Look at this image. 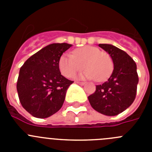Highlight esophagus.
I'll use <instances>...</instances> for the list:
<instances>
[{
	"instance_id": "1",
	"label": "esophagus",
	"mask_w": 152,
	"mask_h": 152,
	"mask_svg": "<svg viewBox=\"0 0 152 152\" xmlns=\"http://www.w3.org/2000/svg\"><path fill=\"white\" fill-rule=\"evenodd\" d=\"M77 84H80V85H84L85 84V82H79V81H77Z\"/></svg>"
}]
</instances>
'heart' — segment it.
<instances>
[{"instance_id": "b5f03b06", "label": "heart", "mask_w": 152, "mask_h": 152, "mask_svg": "<svg viewBox=\"0 0 152 152\" xmlns=\"http://www.w3.org/2000/svg\"><path fill=\"white\" fill-rule=\"evenodd\" d=\"M58 65L61 73L66 77H72L84 67L85 70L78 78L95 79L98 82L107 80L113 69L111 56L107 52H101L97 47L91 45L75 49L72 55H63Z\"/></svg>"}]
</instances>
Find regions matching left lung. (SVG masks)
<instances>
[{"label":"left lung","instance_id":"left-lung-1","mask_svg":"<svg viewBox=\"0 0 152 152\" xmlns=\"http://www.w3.org/2000/svg\"><path fill=\"white\" fill-rule=\"evenodd\" d=\"M113 61V71L108 80L96 86L88 96L91 107L106 116H116L129 107L136 96L139 77L136 64L126 52L110 44H99Z\"/></svg>","mask_w":152,"mask_h":152}]
</instances>
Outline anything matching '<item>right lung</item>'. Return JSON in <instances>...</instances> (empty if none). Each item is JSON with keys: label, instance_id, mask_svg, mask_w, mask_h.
<instances>
[{"label": "right lung", "instance_id": "right-lung-1", "mask_svg": "<svg viewBox=\"0 0 152 152\" xmlns=\"http://www.w3.org/2000/svg\"><path fill=\"white\" fill-rule=\"evenodd\" d=\"M72 45L52 43L26 60L20 68L17 90L21 105L34 117L47 118L59 110L74 81L59 70L61 55Z\"/></svg>", "mask_w": 152, "mask_h": 152}]
</instances>
